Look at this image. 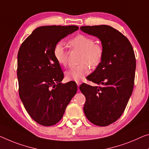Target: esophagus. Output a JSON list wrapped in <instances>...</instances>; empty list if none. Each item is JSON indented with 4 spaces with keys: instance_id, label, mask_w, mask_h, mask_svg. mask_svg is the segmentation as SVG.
Listing matches in <instances>:
<instances>
[{
    "instance_id": "34e87169",
    "label": "esophagus",
    "mask_w": 149,
    "mask_h": 149,
    "mask_svg": "<svg viewBox=\"0 0 149 149\" xmlns=\"http://www.w3.org/2000/svg\"><path fill=\"white\" fill-rule=\"evenodd\" d=\"M77 86H78V87H79L80 85H81V82H80V81H78V82H77Z\"/></svg>"
}]
</instances>
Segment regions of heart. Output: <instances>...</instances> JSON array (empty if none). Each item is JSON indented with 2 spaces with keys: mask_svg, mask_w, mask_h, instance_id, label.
<instances>
[{
  "mask_svg": "<svg viewBox=\"0 0 149 149\" xmlns=\"http://www.w3.org/2000/svg\"><path fill=\"white\" fill-rule=\"evenodd\" d=\"M73 51L81 52L79 57V65L70 67L65 73L66 78L70 81H80L87 74L91 66L92 68L98 67L101 63L104 54L103 48L95 42L90 36L79 35L68 42ZM53 55L56 61L62 67L68 64V51L63 42H59L54 46Z\"/></svg>",
  "mask_w": 149,
  "mask_h": 149,
  "instance_id": "b5f03b06",
  "label": "heart"
}]
</instances>
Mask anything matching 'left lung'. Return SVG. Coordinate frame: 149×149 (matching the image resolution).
<instances>
[{
    "instance_id": "8db88e82",
    "label": "left lung",
    "mask_w": 149,
    "mask_h": 149,
    "mask_svg": "<svg viewBox=\"0 0 149 149\" xmlns=\"http://www.w3.org/2000/svg\"><path fill=\"white\" fill-rule=\"evenodd\" d=\"M81 30L99 38L104 50L101 63L87 77L98 86L83 83L79 87L86 98L84 113L93 124L106 127L120 117L132 95L135 55L128 38L112 26H84Z\"/></svg>"
}]
</instances>
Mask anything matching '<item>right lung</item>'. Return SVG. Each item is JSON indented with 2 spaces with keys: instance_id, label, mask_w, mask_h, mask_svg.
I'll list each match as a JSON object with an SVG mask.
<instances>
[{
  "instance_id": "1",
  "label": "right lung",
  "mask_w": 149,
  "mask_h": 149,
  "mask_svg": "<svg viewBox=\"0 0 149 149\" xmlns=\"http://www.w3.org/2000/svg\"><path fill=\"white\" fill-rule=\"evenodd\" d=\"M77 26H43L36 28L20 46L17 77L20 100L33 119L42 126L56 124L77 91L74 81L63 84L64 74L53 50Z\"/></svg>"
}]
</instances>
